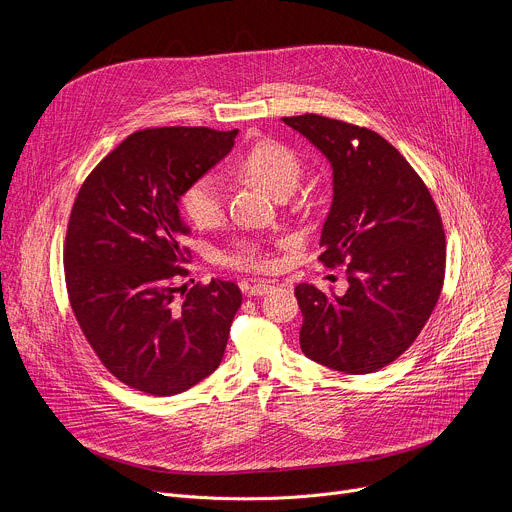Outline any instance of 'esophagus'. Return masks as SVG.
I'll return each mask as SVG.
<instances>
[{
  "label": "esophagus",
  "instance_id": "esophagus-1",
  "mask_svg": "<svg viewBox=\"0 0 512 512\" xmlns=\"http://www.w3.org/2000/svg\"><path fill=\"white\" fill-rule=\"evenodd\" d=\"M269 289H271V283H269V281H257L255 285H251L249 296H265Z\"/></svg>",
  "mask_w": 512,
  "mask_h": 512
}]
</instances>
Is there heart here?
<instances>
[{
	"label": "heart",
	"instance_id": "1",
	"mask_svg": "<svg viewBox=\"0 0 512 512\" xmlns=\"http://www.w3.org/2000/svg\"><path fill=\"white\" fill-rule=\"evenodd\" d=\"M239 172L261 182L275 196L294 190L304 172L302 156L277 139H259L241 156ZM180 208L198 229H212L225 221V186L212 174H204L186 184L180 194ZM223 263L245 271H267L271 255L257 239H239L223 253Z\"/></svg>",
	"mask_w": 512,
	"mask_h": 512
}]
</instances>
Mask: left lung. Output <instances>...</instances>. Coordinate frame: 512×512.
<instances>
[{"instance_id":"left-lung-1","label":"left lung","mask_w":512,"mask_h":512,"mask_svg":"<svg viewBox=\"0 0 512 512\" xmlns=\"http://www.w3.org/2000/svg\"><path fill=\"white\" fill-rule=\"evenodd\" d=\"M328 158L334 198L322 229L326 267L346 265L342 296L296 285L302 352L328 369L367 375L399 358L442 294V216L411 164L379 133L306 113L283 117Z\"/></svg>"}]
</instances>
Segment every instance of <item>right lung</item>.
Wrapping results in <instances>:
<instances>
[{
	"mask_svg": "<svg viewBox=\"0 0 512 512\" xmlns=\"http://www.w3.org/2000/svg\"><path fill=\"white\" fill-rule=\"evenodd\" d=\"M237 129L156 127L131 133L83 182L64 241L75 318L127 387L168 397L218 369L243 296L237 283L176 285L190 259L178 202L235 145Z\"/></svg>",
	"mask_w": 512,
	"mask_h": 512,
	"instance_id": "right-lung-1",
	"label": "right lung"
}]
</instances>
